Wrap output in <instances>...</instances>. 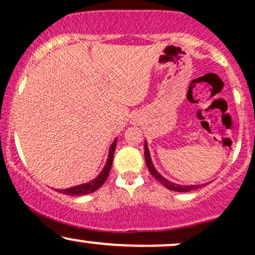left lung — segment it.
I'll use <instances>...</instances> for the list:
<instances>
[{
    "mask_svg": "<svg viewBox=\"0 0 255 255\" xmlns=\"http://www.w3.org/2000/svg\"><path fill=\"white\" fill-rule=\"evenodd\" d=\"M144 155H145V162H146V166H148L150 173H151L152 177H155V178L157 179V181L160 182V183L162 184V186H165L166 188L170 189V191H175V192H191L193 189H198L200 188L202 186H204V184H197V186H181V184H177V183H173V182H170L168 179H166L165 177L162 175H160L159 172H157V170L155 168L154 163L151 161V156H150V151H149V148H148V143H144Z\"/></svg>",
    "mask_w": 255,
    "mask_h": 255,
    "instance_id": "8db88e82",
    "label": "left lung"
}]
</instances>
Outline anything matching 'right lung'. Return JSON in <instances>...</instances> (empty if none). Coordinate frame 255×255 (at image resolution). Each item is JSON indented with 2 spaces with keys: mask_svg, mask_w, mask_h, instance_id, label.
Instances as JSON below:
<instances>
[{
  "mask_svg": "<svg viewBox=\"0 0 255 255\" xmlns=\"http://www.w3.org/2000/svg\"><path fill=\"white\" fill-rule=\"evenodd\" d=\"M116 144H117V139H115L114 143L111 144V146H110L109 149V156H107L105 166H104L103 171L99 173L98 177H95L93 181L88 182V183H83V184H79V186L71 187V188H66V189H57V192L62 193V194H67V195H85V194H89V193L95 192L96 189L100 188V187L105 183L107 176H109L110 173V170H111Z\"/></svg>",
  "mask_w": 255,
  "mask_h": 255,
  "instance_id": "obj_1",
  "label": "right lung"
}]
</instances>
